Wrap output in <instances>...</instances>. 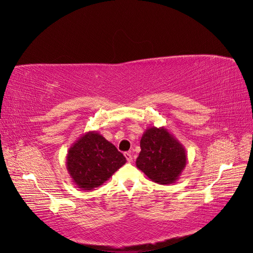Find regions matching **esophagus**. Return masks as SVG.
Returning <instances> with one entry per match:
<instances>
[{
  "instance_id": "1",
  "label": "esophagus",
  "mask_w": 253,
  "mask_h": 253,
  "mask_svg": "<svg viewBox=\"0 0 253 253\" xmlns=\"http://www.w3.org/2000/svg\"><path fill=\"white\" fill-rule=\"evenodd\" d=\"M125 157H126V159H127V161L128 163H132V155L129 153V152H126L125 154Z\"/></svg>"
}]
</instances>
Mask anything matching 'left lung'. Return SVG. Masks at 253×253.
I'll return each mask as SVG.
<instances>
[{"instance_id": "left-lung-1", "label": "left lung", "mask_w": 253, "mask_h": 253, "mask_svg": "<svg viewBox=\"0 0 253 253\" xmlns=\"http://www.w3.org/2000/svg\"><path fill=\"white\" fill-rule=\"evenodd\" d=\"M141 152L137 167L153 182L169 185L175 182L186 166L182 144L174 140L165 128L147 129L140 142Z\"/></svg>"}]
</instances>
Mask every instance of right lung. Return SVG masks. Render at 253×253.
Returning <instances> with one entry per match:
<instances>
[{"mask_svg":"<svg viewBox=\"0 0 253 253\" xmlns=\"http://www.w3.org/2000/svg\"><path fill=\"white\" fill-rule=\"evenodd\" d=\"M125 163L124 155L97 132L84 134L67 155L68 172L84 190L102 185Z\"/></svg>","mask_w":253,"mask_h":253,"instance_id":"right-lung-1","label":"right lung"}]
</instances>
